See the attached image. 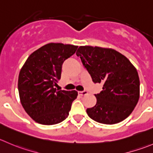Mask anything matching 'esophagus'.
<instances>
[{"mask_svg":"<svg viewBox=\"0 0 153 153\" xmlns=\"http://www.w3.org/2000/svg\"><path fill=\"white\" fill-rule=\"evenodd\" d=\"M87 94V92H86V91H80V92H78V95H79V96H86V95Z\"/></svg>","mask_w":153,"mask_h":153,"instance_id":"esophagus-1","label":"esophagus"}]
</instances>
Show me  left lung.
<instances>
[{
  "label": "left lung",
  "instance_id": "8db88e82",
  "mask_svg": "<svg viewBox=\"0 0 153 153\" xmlns=\"http://www.w3.org/2000/svg\"><path fill=\"white\" fill-rule=\"evenodd\" d=\"M94 83H102L96 94V104L87 108L93 120L113 125L126 119L140 98V80L136 68L126 57L113 48L80 46L76 52Z\"/></svg>",
  "mask_w": 153,
  "mask_h": 153
}]
</instances>
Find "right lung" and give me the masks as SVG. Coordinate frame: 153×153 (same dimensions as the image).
Returning <instances> with one entry per match:
<instances>
[{"instance_id":"obj_1","label":"right lung","mask_w":153,"mask_h":153,"mask_svg":"<svg viewBox=\"0 0 153 153\" xmlns=\"http://www.w3.org/2000/svg\"><path fill=\"white\" fill-rule=\"evenodd\" d=\"M77 48L69 44H46L33 51L21 69L18 81L20 102L35 122L54 125L69 116L78 92L57 90L54 87L60 79L62 64Z\"/></svg>"}]
</instances>
